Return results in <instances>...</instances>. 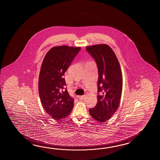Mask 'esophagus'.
Instances as JSON below:
<instances>
[{"label": "esophagus", "instance_id": "34e87169", "mask_svg": "<svg viewBox=\"0 0 160 160\" xmlns=\"http://www.w3.org/2000/svg\"><path fill=\"white\" fill-rule=\"evenodd\" d=\"M85 98H86V95H82V96H79V100H83V99H85Z\"/></svg>", "mask_w": 160, "mask_h": 160}]
</instances>
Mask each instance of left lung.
<instances>
[{
  "label": "left lung",
  "instance_id": "1",
  "mask_svg": "<svg viewBox=\"0 0 160 160\" xmlns=\"http://www.w3.org/2000/svg\"><path fill=\"white\" fill-rule=\"evenodd\" d=\"M94 59L98 70V102L89 109L92 118L105 122L116 112L119 105L122 90V75L119 62L108 44L86 47Z\"/></svg>",
  "mask_w": 160,
  "mask_h": 160
}]
</instances>
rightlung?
Instances as JSON below:
<instances>
[{
  "label": "right lung",
  "mask_w": 160,
  "mask_h": 160,
  "mask_svg": "<svg viewBox=\"0 0 160 160\" xmlns=\"http://www.w3.org/2000/svg\"><path fill=\"white\" fill-rule=\"evenodd\" d=\"M80 50L68 46L51 48L41 65L38 82L41 103L55 120L65 118L73 109L74 99L65 88L63 76Z\"/></svg>",
  "instance_id": "obj_1"
}]
</instances>
